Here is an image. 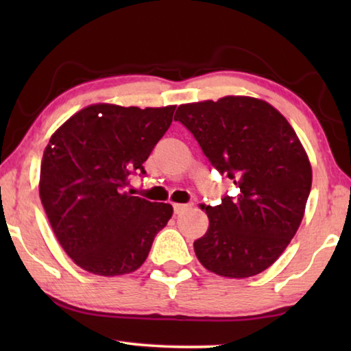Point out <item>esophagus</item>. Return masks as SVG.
Returning a JSON list of instances; mask_svg holds the SVG:
<instances>
[{
  "label": "esophagus",
  "mask_w": 351,
  "mask_h": 351,
  "mask_svg": "<svg viewBox=\"0 0 351 351\" xmlns=\"http://www.w3.org/2000/svg\"><path fill=\"white\" fill-rule=\"evenodd\" d=\"M192 206H193L192 203H187V204L173 203V210H175L176 215H181V213H184V212H187V210L192 209Z\"/></svg>",
  "instance_id": "1"
}]
</instances>
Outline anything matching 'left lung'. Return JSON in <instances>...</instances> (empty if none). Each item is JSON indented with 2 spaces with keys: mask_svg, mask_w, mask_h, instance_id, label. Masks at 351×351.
<instances>
[{
  "mask_svg": "<svg viewBox=\"0 0 351 351\" xmlns=\"http://www.w3.org/2000/svg\"><path fill=\"white\" fill-rule=\"evenodd\" d=\"M175 121L240 189L235 199L201 207L209 228L193 243L199 263L229 278L268 269L299 229L311 190V164L294 128L274 106L249 96L184 104Z\"/></svg>",
  "mask_w": 351,
  "mask_h": 351,
  "instance_id": "8db88e82",
  "label": "left lung"
}]
</instances>
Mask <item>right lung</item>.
<instances>
[{
    "label": "right lung",
    "instance_id": "right-lung-1",
    "mask_svg": "<svg viewBox=\"0 0 351 351\" xmlns=\"http://www.w3.org/2000/svg\"><path fill=\"white\" fill-rule=\"evenodd\" d=\"M176 106L93 104L51 136L40 169V199L58 243L77 266L116 277L134 272L173 213L125 189L167 132Z\"/></svg>",
    "mask_w": 351,
    "mask_h": 351
}]
</instances>
